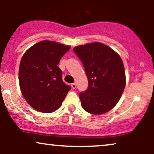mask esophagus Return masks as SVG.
I'll return each instance as SVG.
<instances>
[{
	"label": "esophagus",
	"instance_id": "1",
	"mask_svg": "<svg viewBox=\"0 0 154 154\" xmlns=\"http://www.w3.org/2000/svg\"><path fill=\"white\" fill-rule=\"evenodd\" d=\"M71 86H72V89H75L76 87H77V85H76V83H72V84L71 85Z\"/></svg>",
	"mask_w": 154,
	"mask_h": 154
}]
</instances>
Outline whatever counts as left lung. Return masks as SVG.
Segmentation results:
<instances>
[{
  "label": "left lung",
  "mask_w": 154,
  "mask_h": 154,
  "mask_svg": "<svg viewBox=\"0 0 154 154\" xmlns=\"http://www.w3.org/2000/svg\"><path fill=\"white\" fill-rule=\"evenodd\" d=\"M73 51L82 62L88 79V89L79 93L82 108L92 114L110 111L119 100L126 84L119 54L97 42L79 45Z\"/></svg>",
  "instance_id": "obj_1"
}]
</instances>
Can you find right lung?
<instances>
[{
    "label": "right lung",
    "instance_id": "right-lung-1",
    "mask_svg": "<svg viewBox=\"0 0 154 154\" xmlns=\"http://www.w3.org/2000/svg\"><path fill=\"white\" fill-rule=\"evenodd\" d=\"M70 46L43 40L23 55L19 70L21 92L29 106L43 113L54 112L62 104L71 87L62 80L58 66Z\"/></svg>",
    "mask_w": 154,
    "mask_h": 154
}]
</instances>
